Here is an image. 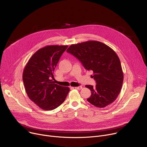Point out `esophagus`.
Listing matches in <instances>:
<instances>
[{"label":"esophagus","instance_id":"obj_1","mask_svg":"<svg viewBox=\"0 0 147 147\" xmlns=\"http://www.w3.org/2000/svg\"><path fill=\"white\" fill-rule=\"evenodd\" d=\"M74 88H75V89H77V90H81V89H82V87H81V86L76 87H74Z\"/></svg>","mask_w":147,"mask_h":147}]
</instances>
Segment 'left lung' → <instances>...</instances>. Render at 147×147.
Listing matches in <instances>:
<instances>
[{
	"label": "left lung",
	"instance_id": "8db88e82",
	"mask_svg": "<svg viewBox=\"0 0 147 147\" xmlns=\"http://www.w3.org/2000/svg\"><path fill=\"white\" fill-rule=\"evenodd\" d=\"M67 52L77 57L84 68L93 71L96 86L87 85L91 91L87 99L92 105L103 108L113 103L123 84V73L116 52L100 42L88 40L71 45Z\"/></svg>",
	"mask_w": 147,
	"mask_h": 147
}]
</instances>
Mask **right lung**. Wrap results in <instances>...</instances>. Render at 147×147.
Segmentation results:
<instances>
[{
  "mask_svg": "<svg viewBox=\"0 0 147 147\" xmlns=\"http://www.w3.org/2000/svg\"><path fill=\"white\" fill-rule=\"evenodd\" d=\"M67 45H48L38 50L30 59L23 74L26 91L39 108L52 111L63 102L70 91L55 84L51 79Z\"/></svg>",
  "mask_w": 147,
  "mask_h": 147,
  "instance_id": "obj_1",
  "label": "right lung"
}]
</instances>
